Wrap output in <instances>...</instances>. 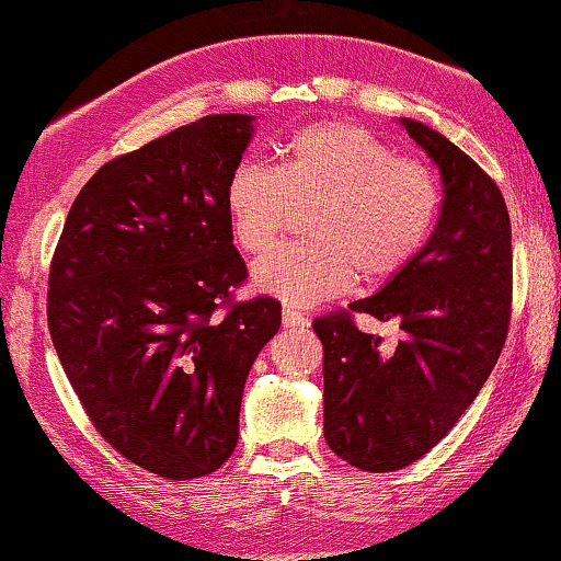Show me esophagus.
<instances>
[{"label": "esophagus", "instance_id": "34e87169", "mask_svg": "<svg viewBox=\"0 0 561 561\" xmlns=\"http://www.w3.org/2000/svg\"><path fill=\"white\" fill-rule=\"evenodd\" d=\"M282 323L289 325V329H305V325H308L310 321H308V316L300 313V310H295V308H289V305H285V308H282Z\"/></svg>", "mask_w": 561, "mask_h": 561}]
</instances>
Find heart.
<instances>
[{"label":"heart","instance_id":"heart-1","mask_svg":"<svg viewBox=\"0 0 561 561\" xmlns=\"http://www.w3.org/2000/svg\"><path fill=\"white\" fill-rule=\"evenodd\" d=\"M439 183L427 165L399 158L378 134L346 122L305 126L279 168L240 162L225 186V211L243 251L261 256L308 211V243L259 261L253 279L295 305L382 285L414 264L439 217Z\"/></svg>","mask_w":561,"mask_h":561}]
</instances>
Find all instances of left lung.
Returning a JSON list of instances; mask_svg holds the SVG:
<instances>
[{
    "instance_id": "obj_1",
    "label": "left lung",
    "mask_w": 561,
    "mask_h": 561,
    "mask_svg": "<svg viewBox=\"0 0 561 561\" xmlns=\"http://www.w3.org/2000/svg\"><path fill=\"white\" fill-rule=\"evenodd\" d=\"M401 124L439 170L435 232L378 293L313 321L325 443L373 473L414 463L456 427L497 365L513 305V230L497 183L439 131ZM352 312L399 322L400 346L382 353Z\"/></svg>"
}]
</instances>
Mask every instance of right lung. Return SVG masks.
Listing matches in <instances>:
<instances>
[{"label": "right lung", "mask_w": 561, "mask_h": 561, "mask_svg": "<svg viewBox=\"0 0 561 561\" xmlns=\"http://www.w3.org/2000/svg\"><path fill=\"white\" fill-rule=\"evenodd\" d=\"M253 122L215 113L105 162L77 194L48 274V331L90 422L173 481L232 456L245 378L282 323L274 297L232 302L248 268L225 186Z\"/></svg>", "instance_id": "add662e5"}]
</instances>
